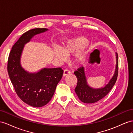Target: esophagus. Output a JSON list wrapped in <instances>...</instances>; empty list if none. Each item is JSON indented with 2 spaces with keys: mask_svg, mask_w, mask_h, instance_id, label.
Returning a JSON list of instances; mask_svg holds the SVG:
<instances>
[{
  "mask_svg": "<svg viewBox=\"0 0 133 133\" xmlns=\"http://www.w3.org/2000/svg\"><path fill=\"white\" fill-rule=\"evenodd\" d=\"M70 73H71V72H70V71L69 70L65 69V70H64V72H63V76H65L69 74Z\"/></svg>",
  "mask_w": 133,
  "mask_h": 133,
  "instance_id": "34e87169",
  "label": "esophagus"
}]
</instances>
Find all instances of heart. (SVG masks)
Wrapping results in <instances>:
<instances>
[{
	"instance_id": "b5f03b06",
	"label": "heart",
	"mask_w": 133,
	"mask_h": 133,
	"mask_svg": "<svg viewBox=\"0 0 133 133\" xmlns=\"http://www.w3.org/2000/svg\"><path fill=\"white\" fill-rule=\"evenodd\" d=\"M88 42V40L84 37H79L70 40L64 44L62 48V50L59 48H55L54 56L59 60L65 61L67 58V56L79 51L87 45ZM85 51L79 53L77 56V61L80 62L83 61L85 58Z\"/></svg>"
}]
</instances>
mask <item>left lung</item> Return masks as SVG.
<instances>
[{
  "label": "left lung",
  "mask_w": 133,
  "mask_h": 133,
  "mask_svg": "<svg viewBox=\"0 0 133 133\" xmlns=\"http://www.w3.org/2000/svg\"><path fill=\"white\" fill-rule=\"evenodd\" d=\"M116 54V66L113 77L104 88L100 89H93L87 84V79L85 75L84 67H80L74 72L77 77V83L75 91L79 99L85 103H94L103 98L110 92L114 87L117 79L118 59V54Z\"/></svg>",
  "instance_id": "8db88e82"
}]
</instances>
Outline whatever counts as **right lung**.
I'll use <instances>...</instances> for the list:
<instances>
[{"instance_id":"right-lung-1","label":"right lung","mask_w":133,"mask_h":133,"mask_svg":"<svg viewBox=\"0 0 133 133\" xmlns=\"http://www.w3.org/2000/svg\"><path fill=\"white\" fill-rule=\"evenodd\" d=\"M46 30L37 28L23 33L12 46L8 59V72L16 93L23 102L35 107H43L49 103L63 73V70L58 67L45 68L37 73L30 74L20 64L25 44L34 35Z\"/></svg>"}]
</instances>
